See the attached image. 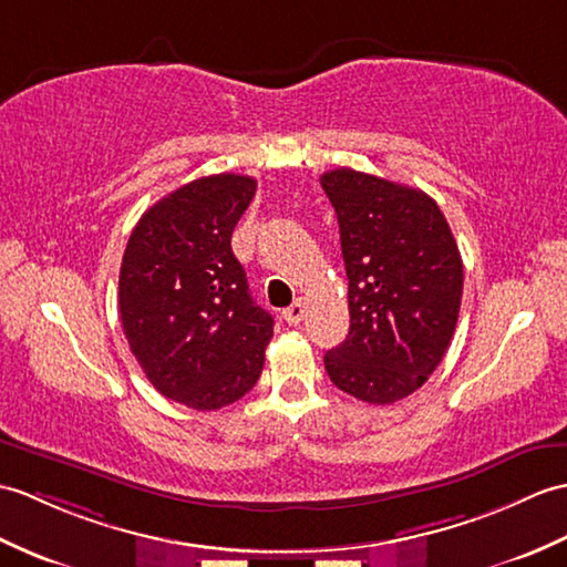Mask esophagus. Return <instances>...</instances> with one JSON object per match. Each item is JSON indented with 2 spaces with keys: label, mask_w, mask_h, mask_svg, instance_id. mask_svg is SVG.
Masks as SVG:
<instances>
[{
  "label": "esophagus",
  "mask_w": 567,
  "mask_h": 567,
  "mask_svg": "<svg viewBox=\"0 0 567 567\" xmlns=\"http://www.w3.org/2000/svg\"><path fill=\"white\" fill-rule=\"evenodd\" d=\"M305 313H307V305L301 299H297L292 307H287L285 311H282V319L289 323V326H297V323H301L305 321Z\"/></svg>",
  "instance_id": "obj_1"
}]
</instances>
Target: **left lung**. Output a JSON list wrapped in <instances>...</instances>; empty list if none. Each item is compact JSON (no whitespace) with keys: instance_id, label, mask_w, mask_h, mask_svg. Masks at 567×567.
Here are the masks:
<instances>
[{"instance_id":"8db88e82","label":"left lung","mask_w":567,"mask_h":567,"mask_svg":"<svg viewBox=\"0 0 567 567\" xmlns=\"http://www.w3.org/2000/svg\"><path fill=\"white\" fill-rule=\"evenodd\" d=\"M336 207L348 272L350 331L323 364L364 403L405 399L452 343L464 262L442 209L417 188L352 168L321 176Z\"/></svg>"}]
</instances>
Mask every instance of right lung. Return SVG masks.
I'll use <instances>...</instances> for the list:
<instances>
[{
	"label": "right lung",
	"mask_w": 567,
	"mask_h": 567,
	"mask_svg": "<svg viewBox=\"0 0 567 567\" xmlns=\"http://www.w3.org/2000/svg\"><path fill=\"white\" fill-rule=\"evenodd\" d=\"M256 178L215 174L154 203L130 234L121 266L123 331L162 396L217 411L254 389L272 316L248 292L231 251Z\"/></svg>",
	"instance_id": "1"
}]
</instances>
